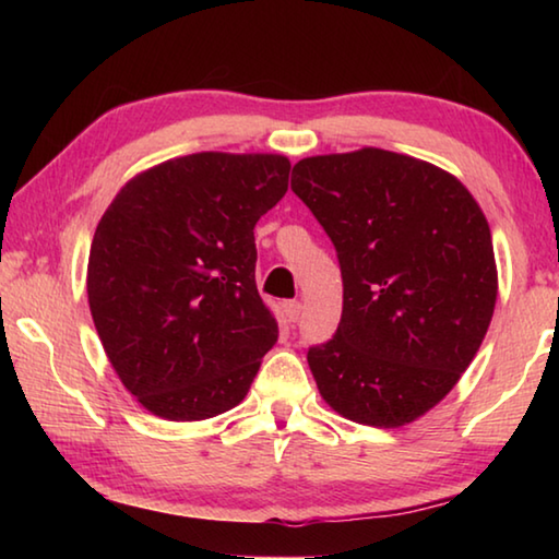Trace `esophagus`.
I'll use <instances>...</instances> for the list:
<instances>
[{
	"label": "esophagus",
	"mask_w": 559,
	"mask_h": 559,
	"mask_svg": "<svg viewBox=\"0 0 559 559\" xmlns=\"http://www.w3.org/2000/svg\"><path fill=\"white\" fill-rule=\"evenodd\" d=\"M300 310H302L300 300H286V302H283V313H286V318L290 320V323H298Z\"/></svg>",
	"instance_id": "obj_1"
}]
</instances>
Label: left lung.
<instances>
[{"mask_svg":"<svg viewBox=\"0 0 559 559\" xmlns=\"http://www.w3.org/2000/svg\"><path fill=\"white\" fill-rule=\"evenodd\" d=\"M290 189L335 246L343 318L308 349L323 400L367 427H402L447 396L496 308L493 241L456 177L365 147L306 157Z\"/></svg>","mask_w":559,"mask_h":559,"instance_id":"8db88e82","label":"left lung"}]
</instances>
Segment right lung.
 Here are the masks:
<instances>
[{
  "label": "right lung",
  "instance_id": "obj_1",
  "mask_svg": "<svg viewBox=\"0 0 559 559\" xmlns=\"http://www.w3.org/2000/svg\"><path fill=\"white\" fill-rule=\"evenodd\" d=\"M281 155L197 153L120 189L88 257L103 349L138 402L169 421L239 404L276 345L257 290L253 226L288 189Z\"/></svg>",
  "mask_w": 559,
  "mask_h": 559
}]
</instances>
